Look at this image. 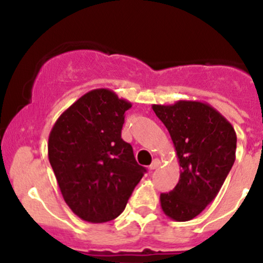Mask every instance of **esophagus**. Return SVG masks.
Masks as SVG:
<instances>
[{"mask_svg":"<svg viewBox=\"0 0 263 263\" xmlns=\"http://www.w3.org/2000/svg\"><path fill=\"white\" fill-rule=\"evenodd\" d=\"M159 165H161V162H159V159H153V162L151 163V165H149V170L151 171L157 170V168H158Z\"/></svg>","mask_w":263,"mask_h":263,"instance_id":"obj_1","label":"esophagus"}]
</instances>
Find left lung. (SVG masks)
<instances>
[{"mask_svg":"<svg viewBox=\"0 0 263 263\" xmlns=\"http://www.w3.org/2000/svg\"><path fill=\"white\" fill-rule=\"evenodd\" d=\"M152 108L170 132L180 167L174 189L161 194L162 210L172 220L188 221L221 189L236 158V132L218 110L201 101Z\"/></svg>","mask_w":263,"mask_h":263,"instance_id":"8db88e82","label":"left lung"}]
</instances>
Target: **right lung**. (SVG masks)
<instances>
[{
	"label": "right lung",
	"mask_w": 263,
	"mask_h": 263,
	"mask_svg": "<svg viewBox=\"0 0 263 263\" xmlns=\"http://www.w3.org/2000/svg\"><path fill=\"white\" fill-rule=\"evenodd\" d=\"M131 106L111 90H91L60 115L49 134L48 158L63 198L87 222L117 218L146 172L121 138Z\"/></svg>",
	"instance_id": "right-lung-1"
}]
</instances>
